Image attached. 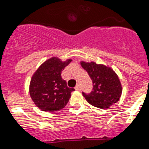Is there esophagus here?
Segmentation results:
<instances>
[{"label": "esophagus", "instance_id": "1", "mask_svg": "<svg viewBox=\"0 0 149 149\" xmlns=\"http://www.w3.org/2000/svg\"><path fill=\"white\" fill-rule=\"evenodd\" d=\"M74 89H75L76 90L79 91V90H81V87H80V86H79V84H78V85H77V86H75V88H74Z\"/></svg>", "mask_w": 149, "mask_h": 149}]
</instances>
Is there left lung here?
<instances>
[{
  "label": "left lung",
  "instance_id": "left-lung-1",
  "mask_svg": "<svg viewBox=\"0 0 149 149\" xmlns=\"http://www.w3.org/2000/svg\"><path fill=\"white\" fill-rule=\"evenodd\" d=\"M93 81V89L89 93L82 92L86 100L94 107L108 109L118 101L122 94V86L114 70L93 62H81Z\"/></svg>",
  "mask_w": 149,
  "mask_h": 149
}]
</instances>
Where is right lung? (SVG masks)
Wrapping results in <instances>:
<instances>
[{
	"label": "right lung",
	"instance_id": "add662e5",
	"mask_svg": "<svg viewBox=\"0 0 149 149\" xmlns=\"http://www.w3.org/2000/svg\"><path fill=\"white\" fill-rule=\"evenodd\" d=\"M72 60L63 62L51 58L36 70L30 84V95L41 111L54 112L65 107L74 89L69 88L61 77V72Z\"/></svg>",
	"mask_w": 149,
	"mask_h": 149
}]
</instances>
